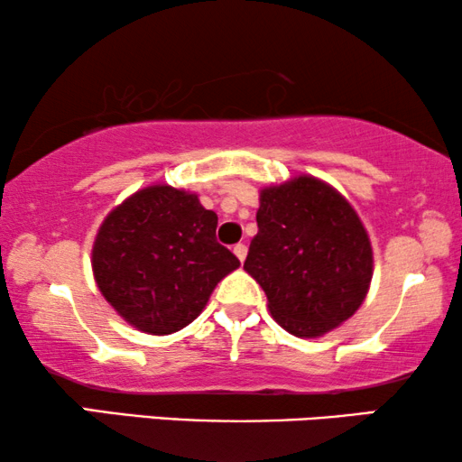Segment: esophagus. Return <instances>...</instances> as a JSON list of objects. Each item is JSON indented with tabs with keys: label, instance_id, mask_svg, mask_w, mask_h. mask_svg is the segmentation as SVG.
Listing matches in <instances>:
<instances>
[{
	"label": "esophagus",
	"instance_id": "esophagus-1",
	"mask_svg": "<svg viewBox=\"0 0 462 462\" xmlns=\"http://www.w3.org/2000/svg\"><path fill=\"white\" fill-rule=\"evenodd\" d=\"M233 254H236V256L239 258V263H244V261H245V254H248V248H245L244 244L233 245Z\"/></svg>",
	"mask_w": 462,
	"mask_h": 462
}]
</instances>
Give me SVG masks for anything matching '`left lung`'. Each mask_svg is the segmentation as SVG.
I'll list each match as a JSON object with an SVG mask.
<instances>
[{"mask_svg": "<svg viewBox=\"0 0 462 462\" xmlns=\"http://www.w3.org/2000/svg\"><path fill=\"white\" fill-rule=\"evenodd\" d=\"M256 223L244 269L277 324L315 338L357 311L372 280V245L337 189L307 174L263 189Z\"/></svg>", "mask_w": 462, "mask_h": 462, "instance_id": "left-lung-1", "label": "left lung"}]
</instances>
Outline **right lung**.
Wrapping results in <instances>:
<instances>
[{
	"mask_svg": "<svg viewBox=\"0 0 462 462\" xmlns=\"http://www.w3.org/2000/svg\"><path fill=\"white\" fill-rule=\"evenodd\" d=\"M217 212L198 195L153 185L100 225L92 271L106 302L136 328L163 337L191 324L217 283L239 267L217 242Z\"/></svg>",
	"mask_w": 462,
	"mask_h": 462,
	"instance_id": "right-lung-1",
	"label": "right lung"
}]
</instances>
